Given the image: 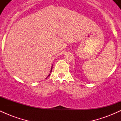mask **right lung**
<instances>
[{
  "instance_id": "1",
  "label": "right lung",
  "mask_w": 121,
  "mask_h": 121,
  "mask_svg": "<svg viewBox=\"0 0 121 121\" xmlns=\"http://www.w3.org/2000/svg\"><path fill=\"white\" fill-rule=\"evenodd\" d=\"M52 68H51V72H50V73H51V72H52ZM49 75H50V74H49V75H48V76H49ZM47 77L46 78H47Z\"/></svg>"
}]
</instances>
